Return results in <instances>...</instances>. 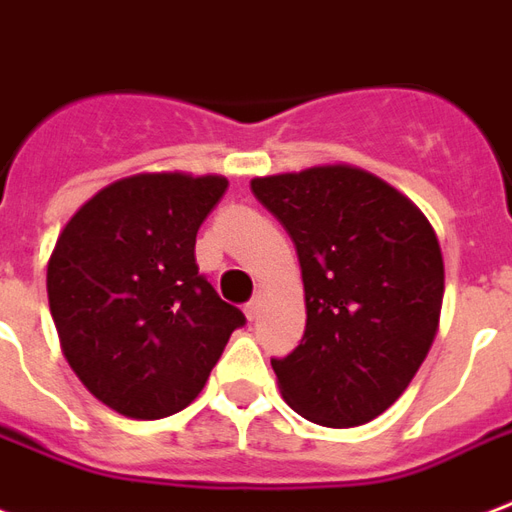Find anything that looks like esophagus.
<instances>
[{"mask_svg": "<svg viewBox=\"0 0 512 512\" xmlns=\"http://www.w3.org/2000/svg\"><path fill=\"white\" fill-rule=\"evenodd\" d=\"M260 306H263V303H260V298H252L247 306H244V314H247L249 322H255V319L260 317Z\"/></svg>", "mask_w": 512, "mask_h": 512, "instance_id": "obj_1", "label": "esophagus"}]
</instances>
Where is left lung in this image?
<instances>
[{"instance_id":"left-lung-1","label":"left lung","mask_w":512,"mask_h":512,"mask_svg":"<svg viewBox=\"0 0 512 512\" xmlns=\"http://www.w3.org/2000/svg\"><path fill=\"white\" fill-rule=\"evenodd\" d=\"M252 193L290 233L306 292V333L271 360L282 397L325 427L376 419L438 333L446 276L435 230L403 193L351 166L257 177Z\"/></svg>"}]
</instances>
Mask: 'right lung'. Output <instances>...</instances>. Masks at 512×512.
Masks as SVG:
<instances>
[{"mask_svg": "<svg viewBox=\"0 0 512 512\" xmlns=\"http://www.w3.org/2000/svg\"><path fill=\"white\" fill-rule=\"evenodd\" d=\"M225 177L117 179L66 222L48 263L61 349L96 400L128 419L193 403L247 319L198 273L195 233Z\"/></svg>", "mask_w": 512, "mask_h": 512, "instance_id": "obj_1", "label": "right lung"}]
</instances>
